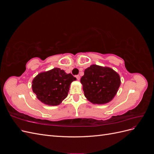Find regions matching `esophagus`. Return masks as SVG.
<instances>
[{"mask_svg":"<svg viewBox=\"0 0 154 154\" xmlns=\"http://www.w3.org/2000/svg\"><path fill=\"white\" fill-rule=\"evenodd\" d=\"M76 79H77L78 80H80V76H79V75H76Z\"/></svg>","mask_w":154,"mask_h":154,"instance_id":"1","label":"esophagus"}]
</instances>
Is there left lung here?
<instances>
[{
  "label": "left lung",
  "instance_id": "8db88e82",
  "mask_svg": "<svg viewBox=\"0 0 154 154\" xmlns=\"http://www.w3.org/2000/svg\"><path fill=\"white\" fill-rule=\"evenodd\" d=\"M85 96L94 104L106 103L113 99L120 86L119 74L109 67L92 65L80 80Z\"/></svg>",
  "mask_w": 154,
  "mask_h": 154
}]
</instances>
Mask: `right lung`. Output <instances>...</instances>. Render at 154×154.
<instances>
[{
  "label": "right lung",
  "mask_w": 154,
  "mask_h": 154,
  "mask_svg": "<svg viewBox=\"0 0 154 154\" xmlns=\"http://www.w3.org/2000/svg\"><path fill=\"white\" fill-rule=\"evenodd\" d=\"M76 78L60 68L38 74L32 80V88L37 98L49 105H58L67 96L69 86Z\"/></svg>",
  "instance_id": "obj_1"
}]
</instances>
